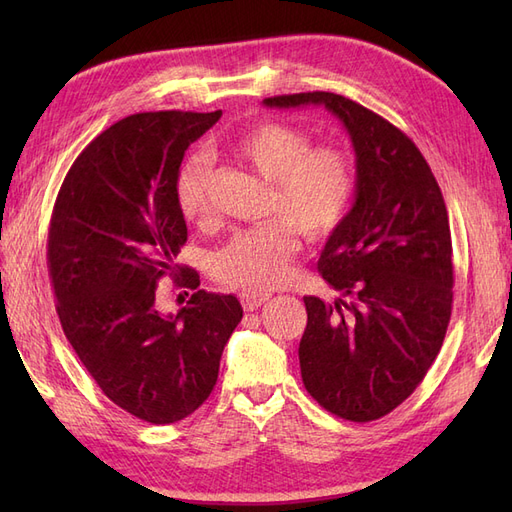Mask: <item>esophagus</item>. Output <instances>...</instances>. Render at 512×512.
Instances as JSON below:
<instances>
[{
	"label": "esophagus",
	"mask_w": 512,
	"mask_h": 512,
	"mask_svg": "<svg viewBox=\"0 0 512 512\" xmlns=\"http://www.w3.org/2000/svg\"><path fill=\"white\" fill-rule=\"evenodd\" d=\"M241 299V305L245 312H254V309H258L262 303H265L269 299V294H262V292H250V290H243L239 294Z\"/></svg>",
	"instance_id": "1"
}]
</instances>
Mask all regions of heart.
I'll return each instance as SVG.
<instances>
[{
  "label": "heart",
  "mask_w": 512,
  "mask_h": 512,
  "mask_svg": "<svg viewBox=\"0 0 512 512\" xmlns=\"http://www.w3.org/2000/svg\"><path fill=\"white\" fill-rule=\"evenodd\" d=\"M228 153L271 183L267 211L282 220L237 232L213 256V273L243 290L277 288L288 280L299 254L297 230L309 241H324L346 222L356 194L354 162L337 147H314L305 130L277 119L258 121L232 136ZM175 194L185 220L209 218L211 164L205 153L181 164Z\"/></svg>",
  "instance_id": "1"
}]
</instances>
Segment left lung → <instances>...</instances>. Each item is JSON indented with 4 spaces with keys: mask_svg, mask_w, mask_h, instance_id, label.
Listing matches in <instances>:
<instances>
[{
    "mask_svg": "<svg viewBox=\"0 0 512 512\" xmlns=\"http://www.w3.org/2000/svg\"><path fill=\"white\" fill-rule=\"evenodd\" d=\"M265 104H322L352 138L354 205L318 260L339 297H303L299 363L324 410L376 421L423 382L451 320L453 243L440 185L404 132L344 96L307 91Z\"/></svg>",
    "mask_w": 512,
    "mask_h": 512,
    "instance_id": "8db88e82",
    "label": "left lung"
}]
</instances>
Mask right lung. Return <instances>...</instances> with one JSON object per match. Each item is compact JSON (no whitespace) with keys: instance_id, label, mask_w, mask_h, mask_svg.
<instances>
[{"instance_id":"add662e5","label":"right lung","mask_w":512,"mask_h":512,"mask_svg":"<svg viewBox=\"0 0 512 512\" xmlns=\"http://www.w3.org/2000/svg\"><path fill=\"white\" fill-rule=\"evenodd\" d=\"M220 117L117 121L74 160L51 215L46 262L61 329L102 393L153 425L203 406L243 318L237 297L198 290V273L175 262L188 241L175 194L183 153ZM164 274L197 290L177 317L157 309Z\"/></svg>"}]
</instances>
